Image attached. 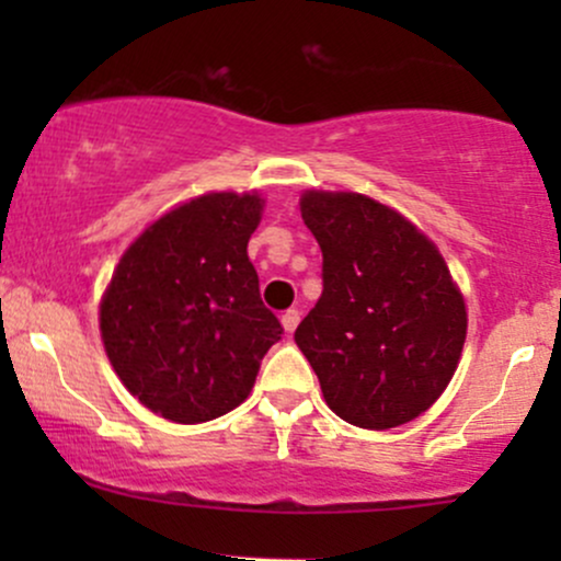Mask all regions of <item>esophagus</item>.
I'll return each instance as SVG.
<instances>
[{
	"label": "esophagus",
	"mask_w": 561,
	"mask_h": 561,
	"mask_svg": "<svg viewBox=\"0 0 561 561\" xmlns=\"http://www.w3.org/2000/svg\"><path fill=\"white\" fill-rule=\"evenodd\" d=\"M300 324V311L298 308H287L285 313H282V327H285V332H295V327Z\"/></svg>",
	"instance_id": "obj_1"
}]
</instances>
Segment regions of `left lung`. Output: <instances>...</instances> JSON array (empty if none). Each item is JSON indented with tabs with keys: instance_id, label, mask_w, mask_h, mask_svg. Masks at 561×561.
Segmentation results:
<instances>
[{
	"instance_id": "left-lung-1",
	"label": "left lung",
	"mask_w": 561,
	"mask_h": 561,
	"mask_svg": "<svg viewBox=\"0 0 561 561\" xmlns=\"http://www.w3.org/2000/svg\"><path fill=\"white\" fill-rule=\"evenodd\" d=\"M321 248V298L295 330L327 405L364 430L427 411L467 337L465 298L437 248L401 214L356 192H306Z\"/></svg>"
}]
</instances>
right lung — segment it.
Here are the masks:
<instances>
[{
  "label": "right lung",
  "mask_w": 561,
  "mask_h": 561,
  "mask_svg": "<svg viewBox=\"0 0 561 561\" xmlns=\"http://www.w3.org/2000/svg\"><path fill=\"white\" fill-rule=\"evenodd\" d=\"M261 210L259 195L190 199L115 268L100 306L107 358L128 392L165 420L208 422L240 405L285 334L248 259Z\"/></svg>",
  "instance_id": "obj_1"
}]
</instances>
